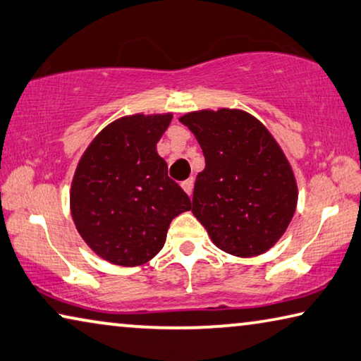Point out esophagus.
Masks as SVG:
<instances>
[{
  "label": "esophagus",
  "instance_id": "esophagus-1",
  "mask_svg": "<svg viewBox=\"0 0 361 361\" xmlns=\"http://www.w3.org/2000/svg\"><path fill=\"white\" fill-rule=\"evenodd\" d=\"M192 186H194V178L191 176V178H188L181 183V188L185 190L186 194H191L192 192Z\"/></svg>",
  "mask_w": 361,
  "mask_h": 361
}]
</instances>
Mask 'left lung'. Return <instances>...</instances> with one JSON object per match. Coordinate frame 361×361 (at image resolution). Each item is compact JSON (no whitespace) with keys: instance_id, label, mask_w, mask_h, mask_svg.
<instances>
[{"instance_id":"1","label":"left lung","mask_w":361,"mask_h":361,"mask_svg":"<svg viewBox=\"0 0 361 361\" xmlns=\"http://www.w3.org/2000/svg\"><path fill=\"white\" fill-rule=\"evenodd\" d=\"M205 157L194 183L192 214L216 247L234 257L265 254L295 214L299 190L273 135L241 109L192 111L180 117Z\"/></svg>"}]
</instances>
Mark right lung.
I'll return each instance as SVG.
<instances>
[{
  "label": "right lung",
  "instance_id": "right-lung-1",
  "mask_svg": "<svg viewBox=\"0 0 361 361\" xmlns=\"http://www.w3.org/2000/svg\"><path fill=\"white\" fill-rule=\"evenodd\" d=\"M173 114H133L102 128L80 157L71 214L80 236L112 265L140 267L164 247L191 199L167 175L157 142Z\"/></svg>",
  "mask_w": 361,
  "mask_h": 361
}]
</instances>
